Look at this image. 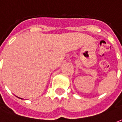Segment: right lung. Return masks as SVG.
<instances>
[{
	"label": "right lung",
	"instance_id": "add662e5",
	"mask_svg": "<svg viewBox=\"0 0 122 122\" xmlns=\"http://www.w3.org/2000/svg\"><path fill=\"white\" fill-rule=\"evenodd\" d=\"M18 98H20V97H18ZM20 99H23L22 98H20Z\"/></svg>",
	"mask_w": 122,
	"mask_h": 122
}]
</instances>
